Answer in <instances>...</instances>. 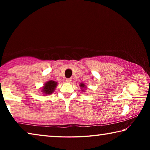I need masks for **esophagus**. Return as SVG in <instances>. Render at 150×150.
<instances>
[{
    "label": "esophagus",
    "mask_w": 150,
    "mask_h": 150,
    "mask_svg": "<svg viewBox=\"0 0 150 150\" xmlns=\"http://www.w3.org/2000/svg\"><path fill=\"white\" fill-rule=\"evenodd\" d=\"M72 81V79L71 78H68V79H66V81H67V83H71V81Z\"/></svg>",
    "instance_id": "esophagus-1"
}]
</instances>
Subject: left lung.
<instances>
[{"instance_id":"obj_1","label":"left lung","mask_w":150,"mask_h":150,"mask_svg":"<svg viewBox=\"0 0 150 150\" xmlns=\"http://www.w3.org/2000/svg\"><path fill=\"white\" fill-rule=\"evenodd\" d=\"M80 86H81V87H82V88H84V87H85V85L83 84V83H81Z\"/></svg>"}]
</instances>
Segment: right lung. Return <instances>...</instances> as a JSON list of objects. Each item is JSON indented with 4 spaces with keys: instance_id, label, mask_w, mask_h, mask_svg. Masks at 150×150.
Returning <instances> with one entry per match:
<instances>
[{
    "instance_id": "right-lung-1",
    "label": "right lung",
    "mask_w": 150,
    "mask_h": 150,
    "mask_svg": "<svg viewBox=\"0 0 150 150\" xmlns=\"http://www.w3.org/2000/svg\"><path fill=\"white\" fill-rule=\"evenodd\" d=\"M57 83L55 81H50L45 83L44 88H42V92L45 95H50L54 92L55 90V88L56 87Z\"/></svg>"
}]
</instances>
